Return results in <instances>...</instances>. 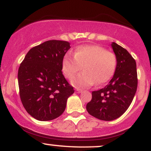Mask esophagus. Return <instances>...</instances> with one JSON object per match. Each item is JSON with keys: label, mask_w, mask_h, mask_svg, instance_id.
I'll return each instance as SVG.
<instances>
[{"label": "esophagus", "mask_w": 151, "mask_h": 151, "mask_svg": "<svg viewBox=\"0 0 151 151\" xmlns=\"http://www.w3.org/2000/svg\"><path fill=\"white\" fill-rule=\"evenodd\" d=\"M76 92H77V93H81V92H82V90L77 89H76Z\"/></svg>", "instance_id": "esophagus-1"}]
</instances>
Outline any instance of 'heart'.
Returning <instances> with one entry per match:
<instances>
[{"instance_id": "1", "label": "heart", "mask_w": 151, "mask_h": 151, "mask_svg": "<svg viewBox=\"0 0 151 151\" xmlns=\"http://www.w3.org/2000/svg\"><path fill=\"white\" fill-rule=\"evenodd\" d=\"M118 60L112 52L99 45H82L78 47L74 57L65 55L62 63L64 75L71 79L83 69L82 73L78 74L72 80L77 88H86L107 82L116 70Z\"/></svg>"}]
</instances>
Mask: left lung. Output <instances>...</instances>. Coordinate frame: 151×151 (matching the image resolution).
I'll return each mask as SVG.
<instances>
[{
    "mask_svg": "<svg viewBox=\"0 0 151 151\" xmlns=\"http://www.w3.org/2000/svg\"><path fill=\"white\" fill-rule=\"evenodd\" d=\"M118 64L113 78L105 87L93 91L86 104L90 115L103 121H112L125 113L132 102L138 86L136 63L130 53L116 43L111 44Z\"/></svg>",
    "mask_w": 151,
    "mask_h": 151,
    "instance_id": "8db88e82",
    "label": "left lung"
}]
</instances>
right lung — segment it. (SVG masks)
I'll list each match as a JSON object with an SVG mask.
<instances>
[{"instance_id": "1", "label": "right lung", "mask_w": 151, "mask_h": 151, "mask_svg": "<svg viewBox=\"0 0 151 151\" xmlns=\"http://www.w3.org/2000/svg\"><path fill=\"white\" fill-rule=\"evenodd\" d=\"M70 43L48 40L29 50L19 67V93L24 108L39 121H50L65 111L74 92L62 74V63Z\"/></svg>"}]
</instances>
